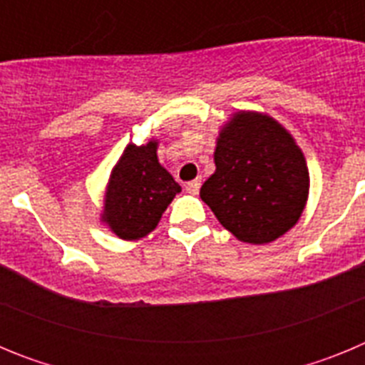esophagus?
Returning a JSON list of instances; mask_svg holds the SVG:
<instances>
[{"label":"esophagus","mask_w":365,"mask_h":365,"mask_svg":"<svg viewBox=\"0 0 365 365\" xmlns=\"http://www.w3.org/2000/svg\"><path fill=\"white\" fill-rule=\"evenodd\" d=\"M199 188H201V180L195 179V180H190L188 185H186V192L192 193V195H197Z\"/></svg>","instance_id":"esophagus-1"}]
</instances>
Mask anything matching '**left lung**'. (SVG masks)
<instances>
[{"mask_svg":"<svg viewBox=\"0 0 365 365\" xmlns=\"http://www.w3.org/2000/svg\"><path fill=\"white\" fill-rule=\"evenodd\" d=\"M214 160L215 173L201 186V199L237 240L270 243L294 227L307 201L309 172L278 122L237 113L219 135Z\"/></svg>","mask_w":365,"mask_h":365,"instance_id":"8db88e82","label":"left lung"}]
</instances>
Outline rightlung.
I'll return each instance as SVG.
<instances>
[{"mask_svg": "<svg viewBox=\"0 0 365 365\" xmlns=\"http://www.w3.org/2000/svg\"><path fill=\"white\" fill-rule=\"evenodd\" d=\"M179 192L180 186L159 164L155 140L130 144L111 173L104 221L122 240H140L157 227Z\"/></svg>", "mask_w": 365, "mask_h": 365, "instance_id": "add662e5", "label": "right lung"}]
</instances>
